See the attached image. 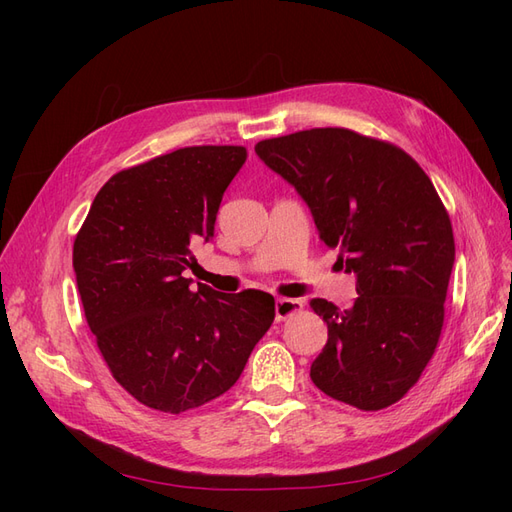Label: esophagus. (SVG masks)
Wrapping results in <instances>:
<instances>
[{
    "mask_svg": "<svg viewBox=\"0 0 512 512\" xmlns=\"http://www.w3.org/2000/svg\"><path fill=\"white\" fill-rule=\"evenodd\" d=\"M301 307H303V303L299 299H277L275 301V318L284 320L292 314H297Z\"/></svg>",
    "mask_w": 512,
    "mask_h": 512,
    "instance_id": "obj_1",
    "label": "esophagus"
}]
</instances>
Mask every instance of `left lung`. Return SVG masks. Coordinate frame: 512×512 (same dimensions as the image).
<instances>
[{"label": "left lung", "instance_id": "left-lung-1", "mask_svg": "<svg viewBox=\"0 0 512 512\" xmlns=\"http://www.w3.org/2000/svg\"><path fill=\"white\" fill-rule=\"evenodd\" d=\"M254 151L297 190L320 241L356 277L359 297L348 309L309 301L329 329L312 382L359 410L395 404L438 346L455 265L436 188L406 151L344 128L269 138Z\"/></svg>", "mask_w": 512, "mask_h": 512}]
</instances>
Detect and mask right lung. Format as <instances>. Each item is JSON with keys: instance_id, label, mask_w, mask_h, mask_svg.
<instances>
[{"instance_id": "1", "label": "right lung", "mask_w": 512, "mask_h": 512, "mask_svg": "<svg viewBox=\"0 0 512 512\" xmlns=\"http://www.w3.org/2000/svg\"><path fill=\"white\" fill-rule=\"evenodd\" d=\"M245 156L232 145L185 147L121 170L76 235L89 329L113 378L153 410L179 414L226 393L275 318L267 292L194 290L185 277Z\"/></svg>"}]
</instances>
